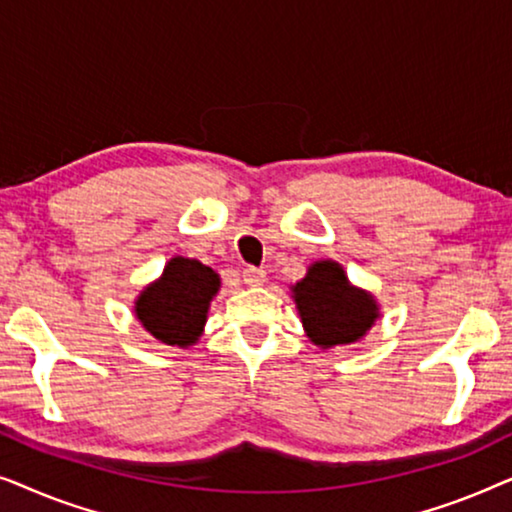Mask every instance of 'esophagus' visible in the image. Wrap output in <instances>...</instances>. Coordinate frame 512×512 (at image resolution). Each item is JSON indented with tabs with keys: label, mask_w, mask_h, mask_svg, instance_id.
Returning <instances> with one entry per match:
<instances>
[{
	"label": "esophagus",
	"mask_w": 512,
	"mask_h": 512,
	"mask_svg": "<svg viewBox=\"0 0 512 512\" xmlns=\"http://www.w3.org/2000/svg\"><path fill=\"white\" fill-rule=\"evenodd\" d=\"M242 282L247 286H261L265 282V270L261 268H244L242 270Z\"/></svg>",
	"instance_id": "obj_1"
}]
</instances>
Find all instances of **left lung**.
Here are the masks:
<instances>
[{
	"mask_svg": "<svg viewBox=\"0 0 512 512\" xmlns=\"http://www.w3.org/2000/svg\"><path fill=\"white\" fill-rule=\"evenodd\" d=\"M303 326L314 345H349L375 324L377 305L366 291L349 286L345 270L333 261L314 263L293 286Z\"/></svg>",
	"mask_w": 512,
	"mask_h": 512,
	"instance_id": "1",
	"label": "left lung"
}]
</instances>
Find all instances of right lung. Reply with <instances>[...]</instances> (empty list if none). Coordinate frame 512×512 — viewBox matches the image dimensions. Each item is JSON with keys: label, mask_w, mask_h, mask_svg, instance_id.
<instances>
[{"label": "right lung", "mask_w": 512, "mask_h": 512, "mask_svg": "<svg viewBox=\"0 0 512 512\" xmlns=\"http://www.w3.org/2000/svg\"><path fill=\"white\" fill-rule=\"evenodd\" d=\"M219 284V275L195 258H172L163 277L139 296L137 319L160 342L191 345L202 333Z\"/></svg>", "instance_id": "obj_1"}]
</instances>
